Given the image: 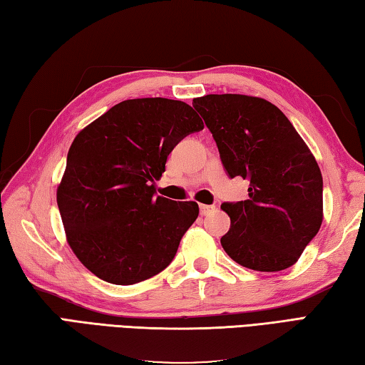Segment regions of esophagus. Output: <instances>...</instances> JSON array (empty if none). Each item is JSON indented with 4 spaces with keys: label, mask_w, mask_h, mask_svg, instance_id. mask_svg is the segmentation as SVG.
<instances>
[{
    "label": "esophagus",
    "mask_w": 365,
    "mask_h": 365,
    "mask_svg": "<svg viewBox=\"0 0 365 365\" xmlns=\"http://www.w3.org/2000/svg\"><path fill=\"white\" fill-rule=\"evenodd\" d=\"M215 210H216V206H212V205H200V215L202 216H208Z\"/></svg>",
    "instance_id": "1"
}]
</instances>
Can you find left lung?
<instances>
[{
    "mask_svg": "<svg viewBox=\"0 0 365 365\" xmlns=\"http://www.w3.org/2000/svg\"><path fill=\"white\" fill-rule=\"evenodd\" d=\"M192 105L229 178L250 181L247 200L221 205L230 217V230L221 238L224 251L257 272L294 265L322 222V176L310 149L264 98L205 95Z\"/></svg>",
    "mask_w": 365,
    "mask_h": 365,
    "instance_id": "obj_1",
    "label": "left lung"
}]
</instances>
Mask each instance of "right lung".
Here are the masks:
<instances>
[{"mask_svg":"<svg viewBox=\"0 0 365 365\" xmlns=\"http://www.w3.org/2000/svg\"><path fill=\"white\" fill-rule=\"evenodd\" d=\"M200 130L184 101L136 98L76 136L57 203L68 243L95 277L128 286L171 264L198 205L157 195L155 180L176 144Z\"/></svg>","mask_w":365,"mask_h":365,"instance_id":"right-lung-1","label":"right lung"}]
</instances>
